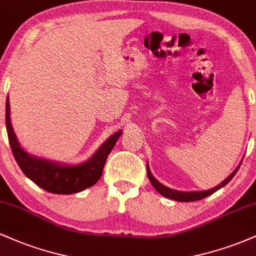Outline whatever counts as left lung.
Returning a JSON list of instances; mask_svg holds the SVG:
<instances>
[{
  "label": "left lung",
  "mask_w": 256,
  "mask_h": 256,
  "mask_svg": "<svg viewBox=\"0 0 256 256\" xmlns=\"http://www.w3.org/2000/svg\"><path fill=\"white\" fill-rule=\"evenodd\" d=\"M238 168H240V166L237 167V168L234 170V171L232 172L231 174L228 176V177L226 178L224 182H222V183H220L219 185H216V186H214L210 190H204V192H178V190L170 189V188H167V186H165V185L161 184L160 182H158L156 179L152 177L150 170H149L148 164H146V173H148V178H149V180H150V183L152 184V186L156 189V192L158 194H161L162 196H165V198H167L174 200V201H179V202L198 201V200H202V198H207V196L212 195L213 192H216V190L220 189V188L225 186V185L228 184V182H230L231 179L234 177V174H236L237 171H238Z\"/></svg>",
  "instance_id": "left-lung-1"
}]
</instances>
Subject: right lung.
I'll return each mask as SVG.
<instances>
[{
    "instance_id": "1",
    "label": "right lung",
    "mask_w": 256,
    "mask_h": 256,
    "mask_svg": "<svg viewBox=\"0 0 256 256\" xmlns=\"http://www.w3.org/2000/svg\"><path fill=\"white\" fill-rule=\"evenodd\" d=\"M6 128L14 158L26 177L46 192L62 195L83 192L98 183L104 172L106 160L122 134V131L116 132L100 146L98 150L89 160L70 166L32 156L20 146L10 124L8 98L6 102Z\"/></svg>"
}]
</instances>
